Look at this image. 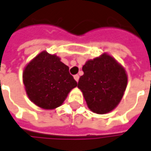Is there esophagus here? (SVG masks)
Wrapping results in <instances>:
<instances>
[{
	"label": "esophagus",
	"mask_w": 151,
	"mask_h": 151,
	"mask_svg": "<svg viewBox=\"0 0 151 151\" xmlns=\"http://www.w3.org/2000/svg\"><path fill=\"white\" fill-rule=\"evenodd\" d=\"M73 78H74V79H75L77 82H78V80H79V76L78 75V74H76V75L73 76Z\"/></svg>",
	"instance_id": "34e87169"
}]
</instances>
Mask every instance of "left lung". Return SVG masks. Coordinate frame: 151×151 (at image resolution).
<instances>
[{
	"label": "left lung",
	"mask_w": 151,
	"mask_h": 151,
	"mask_svg": "<svg viewBox=\"0 0 151 151\" xmlns=\"http://www.w3.org/2000/svg\"><path fill=\"white\" fill-rule=\"evenodd\" d=\"M83 71L78 88L83 92L89 109L97 114H105L115 109L127 85L124 68L113 57L104 53L88 60Z\"/></svg>",
	"instance_id": "obj_1"
}]
</instances>
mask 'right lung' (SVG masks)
<instances>
[{
    "instance_id": "add662e5",
    "label": "right lung",
    "mask_w": 151,
    "mask_h": 151,
    "mask_svg": "<svg viewBox=\"0 0 151 151\" xmlns=\"http://www.w3.org/2000/svg\"><path fill=\"white\" fill-rule=\"evenodd\" d=\"M68 69L57 55L46 51L33 58L23 72V83L30 101L47 110L62 105L78 85Z\"/></svg>"
}]
</instances>
